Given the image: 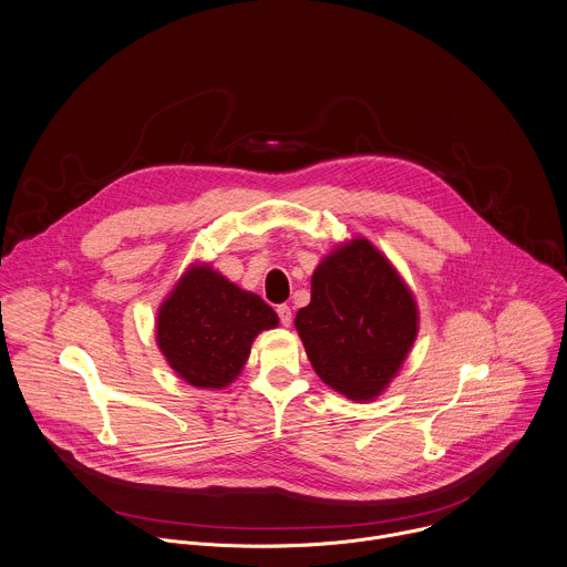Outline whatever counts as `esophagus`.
Returning a JSON list of instances; mask_svg holds the SVG:
<instances>
[{"label": "esophagus", "instance_id": "1", "mask_svg": "<svg viewBox=\"0 0 567 567\" xmlns=\"http://www.w3.org/2000/svg\"><path fill=\"white\" fill-rule=\"evenodd\" d=\"M277 315H279V321H281V326H290L292 323V310L288 308V306H279L277 308Z\"/></svg>", "mask_w": 567, "mask_h": 567}]
</instances>
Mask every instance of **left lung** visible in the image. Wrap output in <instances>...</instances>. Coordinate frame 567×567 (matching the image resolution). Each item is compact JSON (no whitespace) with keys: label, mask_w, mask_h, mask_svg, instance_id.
<instances>
[{"label":"left lung","mask_w":567,"mask_h":567,"mask_svg":"<svg viewBox=\"0 0 567 567\" xmlns=\"http://www.w3.org/2000/svg\"><path fill=\"white\" fill-rule=\"evenodd\" d=\"M295 328L319 378L350 400L378 398L409 357L420 315L411 288L365 237L337 246L312 272Z\"/></svg>","instance_id":"obj_1"}]
</instances>
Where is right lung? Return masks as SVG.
<instances>
[{
	"label": "right lung",
	"instance_id": "add662e5",
	"mask_svg": "<svg viewBox=\"0 0 567 567\" xmlns=\"http://www.w3.org/2000/svg\"><path fill=\"white\" fill-rule=\"evenodd\" d=\"M277 326V312L259 295L197 261L161 303L156 343L185 382L224 389L241 374L257 334Z\"/></svg>",
	"mask_w": 567,
	"mask_h": 567
}]
</instances>
